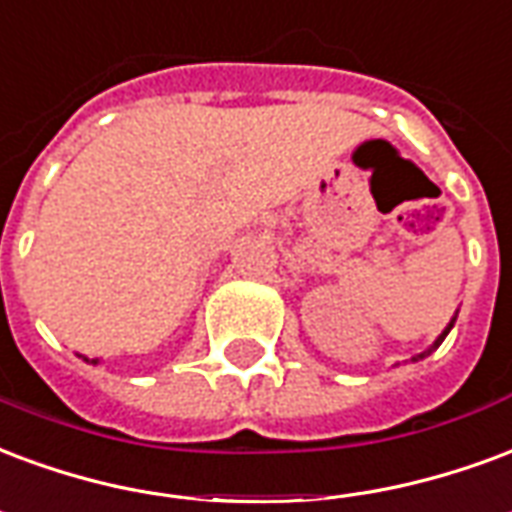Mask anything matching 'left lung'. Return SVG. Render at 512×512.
Here are the masks:
<instances>
[{
    "label": "left lung",
    "instance_id": "left-lung-1",
    "mask_svg": "<svg viewBox=\"0 0 512 512\" xmlns=\"http://www.w3.org/2000/svg\"><path fill=\"white\" fill-rule=\"evenodd\" d=\"M456 317H458V312H456V314H453V317H450V323H448V325H445V331L439 333V336H437V339H434V344H431L429 350H423V352H418V355H412L410 361H412V363H418V361H423V358H426V355H431V352L437 350L439 344L445 342V336H448V333H450V328H453V325H456Z\"/></svg>",
    "mask_w": 512,
    "mask_h": 512
}]
</instances>
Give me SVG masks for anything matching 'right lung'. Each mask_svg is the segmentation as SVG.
<instances>
[{"label":"right lung","instance_id":"1","mask_svg":"<svg viewBox=\"0 0 512 512\" xmlns=\"http://www.w3.org/2000/svg\"><path fill=\"white\" fill-rule=\"evenodd\" d=\"M78 358H83L86 363H92V366H97V363H100V358H86V355H78Z\"/></svg>","mask_w":512,"mask_h":512}]
</instances>
